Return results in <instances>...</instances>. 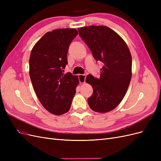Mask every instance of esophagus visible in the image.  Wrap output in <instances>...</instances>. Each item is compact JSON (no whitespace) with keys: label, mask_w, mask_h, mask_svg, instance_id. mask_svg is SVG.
Instances as JSON below:
<instances>
[{"label":"esophagus","mask_w":161,"mask_h":161,"mask_svg":"<svg viewBox=\"0 0 161 161\" xmlns=\"http://www.w3.org/2000/svg\"><path fill=\"white\" fill-rule=\"evenodd\" d=\"M78 77H79V80L80 83H84L85 82L86 75H78Z\"/></svg>","instance_id":"34e87169"}]
</instances>
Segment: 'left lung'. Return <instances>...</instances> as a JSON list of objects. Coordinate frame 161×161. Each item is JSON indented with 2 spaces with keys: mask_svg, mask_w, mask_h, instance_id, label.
<instances>
[{
  "mask_svg": "<svg viewBox=\"0 0 161 161\" xmlns=\"http://www.w3.org/2000/svg\"><path fill=\"white\" fill-rule=\"evenodd\" d=\"M96 61L103 62L100 77L87 75L86 82L93 89L89 97L90 108L105 113L122 101L131 78V56L125 42L108 27L89 26L78 29Z\"/></svg>",
  "mask_w": 161,
  "mask_h": 161,
  "instance_id": "8db88e82",
  "label": "left lung"
}]
</instances>
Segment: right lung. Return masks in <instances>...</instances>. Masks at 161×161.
Masks as SVG:
<instances>
[{
  "label": "right lung",
  "mask_w": 161,
  "mask_h": 161,
  "mask_svg": "<svg viewBox=\"0 0 161 161\" xmlns=\"http://www.w3.org/2000/svg\"><path fill=\"white\" fill-rule=\"evenodd\" d=\"M77 35L75 29L47 32L31 52L29 64L33 89L42 105L52 114L60 115L69 111L79 83L77 76L63 73L70 44Z\"/></svg>",
  "instance_id": "add662e5"
}]
</instances>
